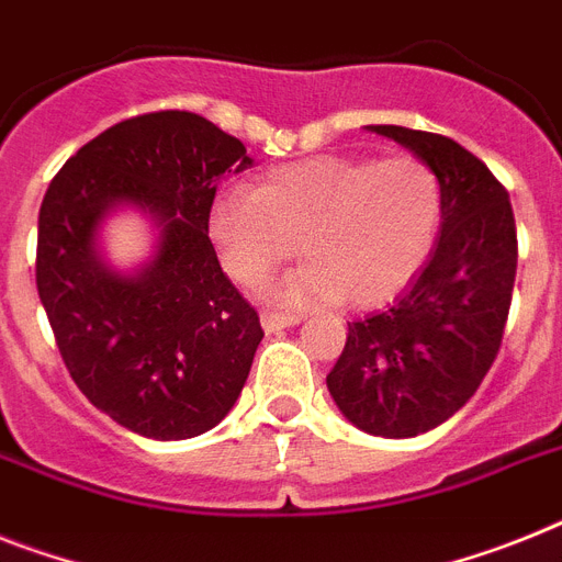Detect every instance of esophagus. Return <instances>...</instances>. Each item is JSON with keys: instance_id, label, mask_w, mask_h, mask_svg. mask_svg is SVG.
<instances>
[{"instance_id": "34e87169", "label": "esophagus", "mask_w": 562, "mask_h": 562, "mask_svg": "<svg viewBox=\"0 0 562 562\" xmlns=\"http://www.w3.org/2000/svg\"><path fill=\"white\" fill-rule=\"evenodd\" d=\"M259 323H262V328L271 334V331H282V328H289V325L300 323V317H296V314H277V311H262Z\"/></svg>"}]
</instances>
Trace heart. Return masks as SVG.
Returning <instances> with one entry per match:
<instances>
[{
    "mask_svg": "<svg viewBox=\"0 0 562 562\" xmlns=\"http://www.w3.org/2000/svg\"><path fill=\"white\" fill-rule=\"evenodd\" d=\"M440 182L414 157H311L280 165L254 191L211 205V237L225 271L259 289L300 248L305 266L280 300L385 303L412 280L440 228Z\"/></svg>",
    "mask_w": 562,
    "mask_h": 562,
    "instance_id": "obj_1",
    "label": "heart"
}]
</instances>
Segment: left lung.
I'll list each match as a JSON object with an SVG mask.
<instances>
[{"label":"left lung","instance_id":"8db88e82","mask_svg":"<svg viewBox=\"0 0 562 562\" xmlns=\"http://www.w3.org/2000/svg\"><path fill=\"white\" fill-rule=\"evenodd\" d=\"M366 128L431 168L442 193L440 237L394 303L348 323L325 383L348 423L403 440L460 412L492 369L512 305L517 228L508 191L463 145L400 125Z\"/></svg>","mask_w":562,"mask_h":562}]
</instances>
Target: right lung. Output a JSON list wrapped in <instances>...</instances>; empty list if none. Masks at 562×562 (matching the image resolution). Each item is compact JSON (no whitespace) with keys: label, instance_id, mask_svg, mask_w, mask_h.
Segmentation results:
<instances>
[{"label":"right lung","instance_id":"right-lung-1","mask_svg":"<svg viewBox=\"0 0 562 562\" xmlns=\"http://www.w3.org/2000/svg\"><path fill=\"white\" fill-rule=\"evenodd\" d=\"M254 159L200 113L116 122L50 179L40 209L36 289L85 397L150 440H188L234 408L262 339L257 311L220 268L209 216L225 171ZM158 231L136 272L98 251L113 210Z\"/></svg>","mask_w":562,"mask_h":562}]
</instances>
